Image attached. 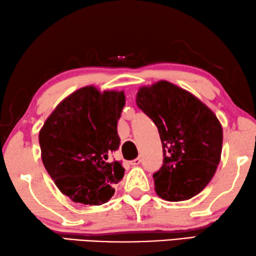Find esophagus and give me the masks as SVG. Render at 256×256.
I'll list each match as a JSON object with an SVG mask.
<instances>
[{
	"instance_id": "1",
	"label": "esophagus",
	"mask_w": 256,
	"mask_h": 256,
	"mask_svg": "<svg viewBox=\"0 0 256 256\" xmlns=\"http://www.w3.org/2000/svg\"><path fill=\"white\" fill-rule=\"evenodd\" d=\"M140 162H142V158H135V160H132L129 163H130L132 166H138V164H140Z\"/></svg>"
}]
</instances>
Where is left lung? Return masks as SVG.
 I'll use <instances>...</instances> for the list:
<instances>
[{
  "mask_svg": "<svg viewBox=\"0 0 256 256\" xmlns=\"http://www.w3.org/2000/svg\"><path fill=\"white\" fill-rule=\"evenodd\" d=\"M137 106L156 124L163 164L153 174L156 194L170 202L202 192L220 162L222 127L196 96L169 82L140 87Z\"/></svg>",
  "mask_w": 256,
  "mask_h": 256,
  "instance_id": "1",
  "label": "left lung"
}]
</instances>
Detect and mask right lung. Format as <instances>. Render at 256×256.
Here are the masks:
<instances>
[{
	"instance_id": "obj_1",
	"label": "right lung",
	"mask_w": 256,
	"mask_h": 256,
	"mask_svg": "<svg viewBox=\"0 0 256 256\" xmlns=\"http://www.w3.org/2000/svg\"><path fill=\"white\" fill-rule=\"evenodd\" d=\"M124 90L86 86L66 98L40 132L42 161L62 194L74 203L100 205L124 169L111 154L119 148L116 124L124 106Z\"/></svg>"
}]
</instances>
